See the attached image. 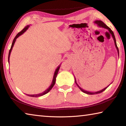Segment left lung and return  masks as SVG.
I'll return each instance as SVG.
<instances>
[{"instance_id":"left-lung-1","label":"left lung","mask_w":126,"mask_h":126,"mask_svg":"<svg viewBox=\"0 0 126 126\" xmlns=\"http://www.w3.org/2000/svg\"><path fill=\"white\" fill-rule=\"evenodd\" d=\"M94 23H95V24H97V25L98 27H102V28H106V29H108V31L110 32V34H111V35L112 36V37H113V40H114V44H115V47H116V49H117V52H118V56H119V50H118V47H117V43H116V38H115V37H114V33H113V31H112L111 29H110V28L109 27H108L107 25H106L105 24H104V23L102 22V21H101V20H95L94 22ZM74 79H75V82H76V84L77 85V86L79 87V88L81 91H82L83 92H84V93H86V94H91V95H93V94H98V93H102V92H103L104 90H106V89L107 88V87L110 86H107V87H106V88H103V89H102V90H101V91H97V92H89V91H86V90H84V89H82V88H80V87L78 86V84L77 83V82H76V78L74 77Z\"/></svg>"}]
</instances>
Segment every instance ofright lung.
<instances>
[{"instance_id":"add662e5","label":"right lung","mask_w":126,"mask_h":126,"mask_svg":"<svg viewBox=\"0 0 126 126\" xmlns=\"http://www.w3.org/2000/svg\"><path fill=\"white\" fill-rule=\"evenodd\" d=\"M29 27V25H27L26 27H25L24 29H23L22 31L20 32L19 33H18L16 35V37L14 38V39L13 40V43H12V46H11V48H10V49L9 50V55H8V62L9 63V58H10V53H11V52L12 50V49L13 47V46L14 45V43L16 41V39L18 38L19 37L20 35H21L22 34H23V33H24L25 31H27V30L28 29V28ZM61 67V64L59 65L58 67L57 68V69H55V72L54 73V76H53V80H52V84H51L50 86H49V87L48 89H47L46 91H44L42 93H40L39 94H27V95H28V96L30 97H40V96H42V95H43L44 94H46L47 93H48L49 92L52 88L54 86V85L55 84V80H56V77H57V74L58 73V71H59V68H60Z\"/></svg>"}]
</instances>
